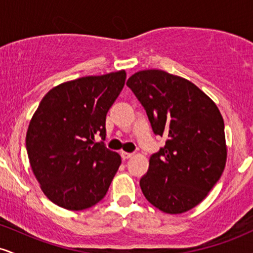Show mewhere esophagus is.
<instances>
[{
  "instance_id": "34e87169",
  "label": "esophagus",
  "mask_w": 253,
  "mask_h": 253,
  "mask_svg": "<svg viewBox=\"0 0 253 253\" xmlns=\"http://www.w3.org/2000/svg\"><path fill=\"white\" fill-rule=\"evenodd\" d=\"M132 156H133V153H128V152H121V158L124 159H129V158H132Z\"/></svg>"
}]
</instances>
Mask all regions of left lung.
<instances>
[{"label": "left lung", "instance_id": "8db88e82", "mask_svg": "<svg viewBox=\"0 0 253 253\" xmlns=\"http://www.w3.org/2000/svg\"><path fill=\"white\" fill-rule=\"evenodd\" d=\"M165 146L150 158L140 188L159 211L181 214L208 195L227 159L225 125L216 104L190 81L163 70L135 72L127 81Z\"/></svg>", "mask_w": 253, "mask_h": 253}]
</instances>
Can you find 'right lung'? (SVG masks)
<instances>
[{"instance_id":"1","label":"right lung","mask_w":253,"mask_h":253,"mask_svg":"<svg viewBox=\"0 0 253 253\" xmlns=\"http://www.w3.org/2000/svg\"><path fill=\"white\" fill-rule=\"evenodd\" d=\"M126 81L125 70L52 88L32 117L26 149L42 193L59 207L82 211L106 196L121 164L106 138L107 113Z\"/></svg>"}]
</instances>
